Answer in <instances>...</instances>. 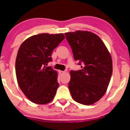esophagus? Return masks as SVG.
Wrapping results in <instances>:
<instances>
[{
	"instance_id": "34e87169",
	"label": "esophagus",
	"mask_w": 130,
	"mask_h": 130,
	"mask_svg": "<svg viewBox=\"0 0 130 130\" xmlns=\"http://www.w3.org/2000/svg\"><path fill=\"white\" fill-rule=\"evenodd\" d=\"M59 73H60V75H62L65 74V72H64V71H61V70H60V71H59Z\"/></svg>"
}]
</instances>
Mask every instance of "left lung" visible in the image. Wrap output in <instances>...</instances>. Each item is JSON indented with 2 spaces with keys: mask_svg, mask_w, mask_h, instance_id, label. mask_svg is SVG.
<instances>
[{
  "mask_svg": "<svg viewBox=\"0 0 130 130\" xmlns=\"http://www.w3.org/2000/svg\"><path fill=\"white\" fill-rule=\"evenodd\" d=\"M73 57L82 69L70 72L69 89L73 99L84 105L96 103L105 94L112 72V58L97 35L87 31L65 33Z\"/></svg>",
  "mask_w": 130,
  "mask_h": 130,
  "instance_id": "obj_1",
  "label": "left lung"
}]
</instances>
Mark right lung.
I'll return each instance as SVG.
<instances>
[{
    "mask_svg": "<svg viewBox=\"0 0 130 130\" xmlns=\"http://www.w3.org/2000/svg\"><path fill=\"white\" fill-rule=\"evenodd\" d=\"M65 38L63 34L42 33L23 42L15 60L18 85L24 95L35 104L50 103L58 87V73L51 67L52 52Z\"/></svg>",
    "mask_w": 130,
    "mask_h": 130,
    "instance_id": "add662e5",
    "label": "right lung"
}]
</instances>
